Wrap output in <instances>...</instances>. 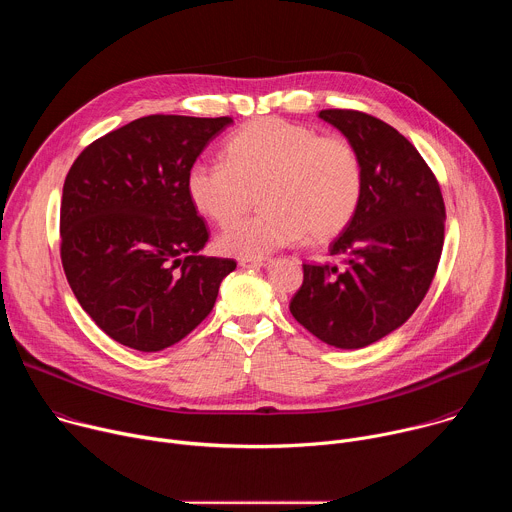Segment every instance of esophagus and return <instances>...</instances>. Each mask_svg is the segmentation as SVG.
Wrapping results in <instances>:
<instances>
[{
  "instance_id": "obj_1",
  "label": "esophagus",
  "mask_w": 512,
  "mask_h": 512,
  "mask_svg": "<svg viewBox=\"0 0 512 512\" xmlns=\"http://www.w3.org/2000/svg\"><path fill=\"white\" fill-rule=\"evenodd\" d=\"M273 263L271 257H255V259H241V267H269Z\"/></svg>"
}]
</instances>
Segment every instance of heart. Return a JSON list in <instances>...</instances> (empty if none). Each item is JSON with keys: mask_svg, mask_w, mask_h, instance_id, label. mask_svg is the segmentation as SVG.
I'll return each instance as SVG.
<instances>
[{"mask_svg": "<svg viewBox=\"0 0 512 512\" xmlns=\"http://www.w3.org/2000/svg\"><path fill=\"white\" fill-rule=\"evenodd\" d=\"M227 160L192 164L186 188L192 204L216 225H230L262 192L266 208L229 227L216 245L255 259L302 239L336 237L358 208L362 164L342 135H318L300 123L267 117L227 143Z\"/></svg>", "mask_w": 512, "mask_h": 512, "instance_id": "1", "label": "heart"}]
</instances>
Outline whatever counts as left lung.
<instances>
[{"label":"left lung","mask_w":512,"mask_h":512,"mask_svg":"<svg viewBox=\"0 0 512 512\" xmlns=\"http://www.w3.org/2000/svg\"><path fill=\"white\" fill-rule=\"evenodd\" d=\"M356 148L362 196L332 241L342 265L304 263L289 312L322 342L364 348L403 326L433 281L444 247L446 206L433 172L395 127L352 111L324 109Z\"/></svg>","instance_id":"1"}]
</instances>
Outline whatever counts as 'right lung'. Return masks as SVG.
<instances>
[{
  "label": "right lung",
  "mask_w": 512,
  "mask_h": 512,
  "mask_svg": "<svg viewBox=\"0 0 512 512\" xmlns=\"http://www.w3.org/2000/svg\"><path fill=\"white\" fill-rule=\"evenodd\" d=\"M231 117L150 115L93 141L66 174L60 257L72 294L113 340L158 352L212 310L233 259L204 257L188 170Z\"/></svg>",
  "instance_id": "add662e5"
}]
</instances>
